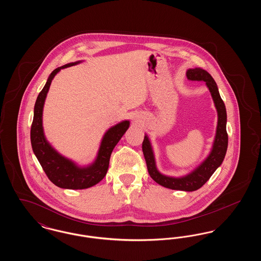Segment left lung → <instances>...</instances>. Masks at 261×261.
Wrapping results in <instances>:
<instances>
[{
  "mask_svg": "<svg viewBox=\"0 0 261 261\" xmlns=\"http://www.w3.org/2000/svg\"><path fill=\"white\" fill-rule=\"evenodd\" d=\"M187 78L192 81H204L206 86L211 92V97L214 101L218 121L216 128V135L213 142V146L210 155L199 164V166L193 170L191 173L187 174L183 177H170L161 173L155 165V160L153 150L151 148L149 137L145 136L142 149L146 160L149 176L160 185L171 189V190H180L186 192H193L203 186L211 175L221 165L223 162L227 147H228V134L226 131L227 123V113L223 100L218 92V88L211 77V75L204 69L196 67L193 69L187 70Z\"/></svg>",
  "mask_w": 261,
  "mask_h": 261,
  "instance_id": "8db88e82",
  "label": "left lung"
}]
</instances>
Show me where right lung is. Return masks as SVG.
Wrapping results in <instances>:
<instances>
[{
    "instance_id": "add662e5",
    "label": "right lung",
    "mask_w": 261,
    "mask_h": 261,
    "mask_svg": "<svg viewBox=\"0 0 261 261\" xmlns=\"http://www.w3.org/2000/svg\"><path fill=\"white\" fill-rule=\"evenodd\" d=\"M81 62H70L56 68L50 73L47 83L38 95L33 122L31 125L30 139L34 154L36 155L43 170L50 182L62 189L82 190L98 184L108 172L112 150L121 137L129 128L130 122L124 120L112 126L102 137L96 161L86 167H80L74 162L60 154L46 140L43 130V108L51 80L57 73L65 67H69Z\"/></svg>"
}]
</instances>
